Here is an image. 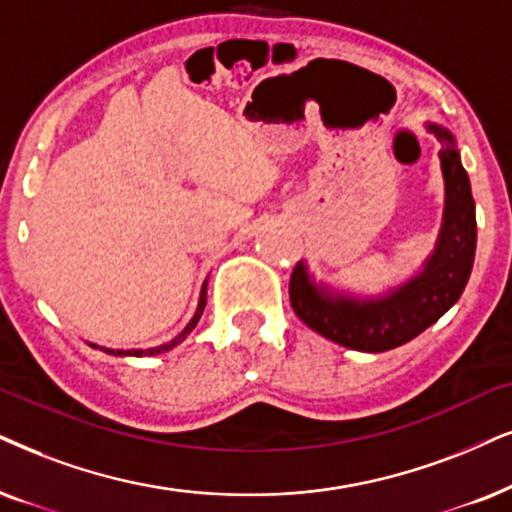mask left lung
<instances>
[{"label": "left lung", "mask_w": 512, "mask_h": 512, "mask_svg": "<svg viewBox=\"0 0 512 512\" xmlns=\"http://www.w3.org/2000/svg\"><path fill=\"white\" fill-rule=\"evenodd\" d=\"M442 141L444 217L435 250L423 269L378 297L338 293L316 283L307 264L297 262L290 276V304L312 331L359 352H387L416 338L449 312L468 283L475 262L477 222L468 172L449 129L428 122Z\"/></svg>", "instance_id": "8db88e82"}]
</instances>
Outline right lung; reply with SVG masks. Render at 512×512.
Segmentation results:
<instances>
[{"mask_svg": "<svg viewBox=\"0 0 512 512\" xmlns=\"http://www.w3.org/2000/svg\"><path fill=\"white\" fill-rule=\"evenodd\" d=\"M205 302H208V281L203 283V288H200V297H198V307H196V314L191 316V321L186 323V328L181 331L179 335H174L170 342H163V345L158 347H148V349H111V347H99V345H92L89 342V347H99L103 349L106 354H113V357H153V354H163V352H170L172 347H177L179 342L186 340V335H189L193 328H196V323L200 321V316H203V309H205Z\"/></svg>", "mask_w": 512, "mask_h": 512, "instance_id": "add662e5", "label": "right lung"}]
</instances>
